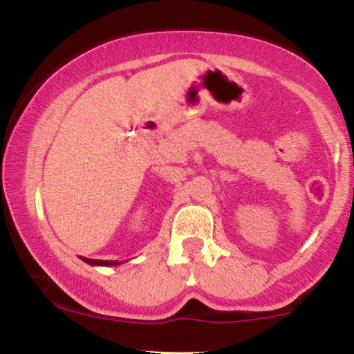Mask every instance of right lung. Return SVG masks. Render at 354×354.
<instances>
[{
	"instance_id": "add662e5",
	"label": "right lung",
	"mask_w": 354,
	"mask_h": 354,
	"mask_svg": "<svg viewBox=\"0 0 354 354\" xmlns=\"http://www.w3.org/2000/svg\"><path fill=\"white\" fill-rule=\"evenodd\" d=\"M84 263L91 266H120L123 261H103V259H89V258H81Z\"/></svg>"
}]
</instances>
